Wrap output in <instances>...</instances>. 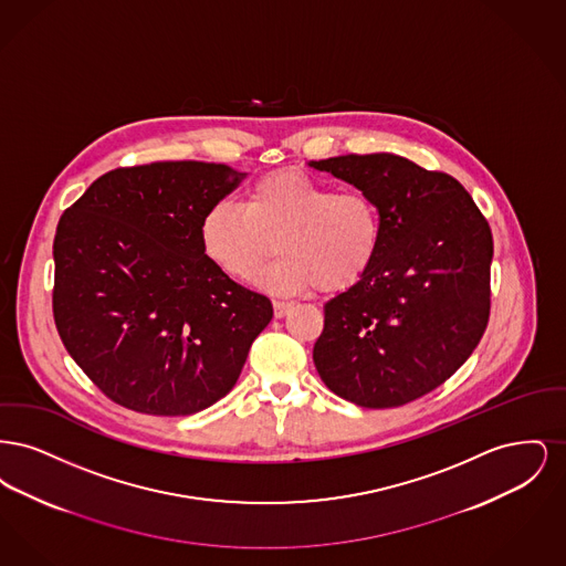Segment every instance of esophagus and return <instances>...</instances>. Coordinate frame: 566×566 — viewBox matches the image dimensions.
Segmentation results:
<instances>
[{"instance_id":"esophagus-1","label":"esophagus","mask_w":566,"mask_h":566,"mask_svg":"<svg viewBox=\"0 0 566 566\" xmlns=\"http://www.w3.org/2000/svg\"><path fill=\"white\" fill-rule=\"evenodd\" d=\"M291 303H286V301H273V314H275V318H284L289 312H291Z\"/></svg>"}]
</instances>
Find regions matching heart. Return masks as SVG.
<instances>
[{
	"instance_id": "1",
	"label": "heart",
	"mask_w": 566,
	"mask_h": 566,
	"mask_svg": "<svg viewBox=\"0 0 566 566\" xmlns=\"http://www.w3.org/2000/svg\"><path fill=\"white\" fill-rule=\"evenodd\" d=\"M277 235L280 254L256 273L271 295L348 291L376 263L381 212L363 190H335L310 174L286 169L261 176L243 203L218 199L199 220V243L216 270L245 280Z\"/></svg>"
}]
</instances>
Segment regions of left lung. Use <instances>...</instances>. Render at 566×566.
<instances>
[{
  "mask_svg": "<svg viewBox=\"0 0 566 566\" xmlns=\"http://www.w3.org/2000/svg\"><path fill=\"white\" fill-rule=\"evenodd\" d=\"M310 167L376 199L381 248L369 273L324 303L314 365L342 399L386 409L454 376L490 316L492 233L464 187L399 155Z\"/></svg>",
  "mask_w": 566,
  "mask_h": 566,
  "instance_id": "1",
  "label": "left lung"
}]
</instances>
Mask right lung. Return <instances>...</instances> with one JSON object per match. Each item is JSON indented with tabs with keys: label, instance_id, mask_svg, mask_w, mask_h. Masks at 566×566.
Listing matches in <instances>:
<instances>
[{
	"label": "right lung",
	"instance_id": "add662e5",
	"mask_svg": "<svg viewBox=\"0 0 566 566\" xmlns=\"http://www.w3.org/2000/svg\"><path fill=\"white\" fill-rule=\"evenodd\" d=\"M243 176L222 163L120 167L61 216L54 324L114 403L190 416L235 386L273 307L206 259L199 220Z\"/></svg>",
	"mask_w": 566,
	"mask_h": 566
}]
</instances>
